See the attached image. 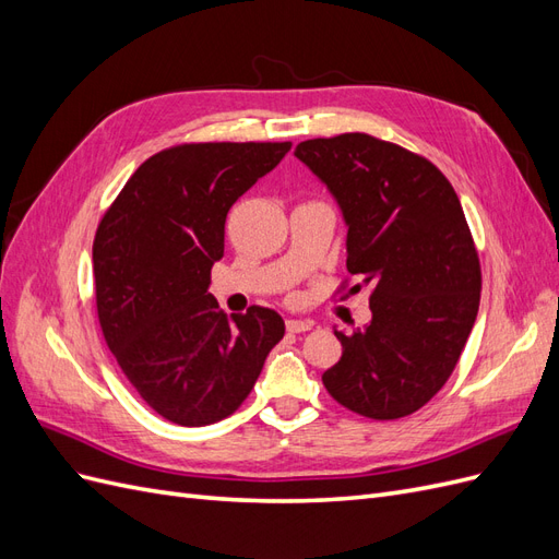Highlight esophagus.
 Wrapping results in <instances>:
<instances>
[{"mask_svg": "<svg viewBox=\"0 0 559 559\" xmlns=\"http://www.w3.org/2000/svg\"><path fill=\"white\" fill-rule=\"evenodd\" d=\"M284 326L289 333H306V331L312 329V321H308V319H286Z\"/></svg>", "mask_w": 559, "mask_h": 559, "instance_id": "34e87169", "label": "esophagus"}]
</instances>
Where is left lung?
Wrapping results in <instances>:
<instances>
[{"mask_svg": "<svg viewBox=\"0 0 559 559\" xmlns=\"http://www.w3.org/2000/svg\"><path fill=\"white\" fill-rule=\"evenodd\" d=\"M294 154L341 205L352 292L368 286L373 312L361 331H335L343 357L321 382L357 415H413L452 376L480 306L460 198L431 160L366 132L300 142Z\"/></svg>", "mask_w": 559, "mask_h": 559, "instance_id": "1", "label": "left lung"}]
</instances>
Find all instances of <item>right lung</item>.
I'll use <instances>...</instances> for the list:
<instances>
[{
    "instance_id": "right-lung-1",
    "label": "right lung",
    "mask_w": 559,
    "mask_h": 559,
    "mask_svg": "<svg viewBox=\"0 0 559 559\" xmlns=\"http://www.w3.org/2000/svg\"><path fill=\"white\" fill-rule=\"evenodd\" d=\"M292 142H193L146 158L105 212L93 242L103 335L138 394L167 421L233 415L284 335L261 306L218 310L207 292L226 216Z\"/></svg>"
}]
</instances>
